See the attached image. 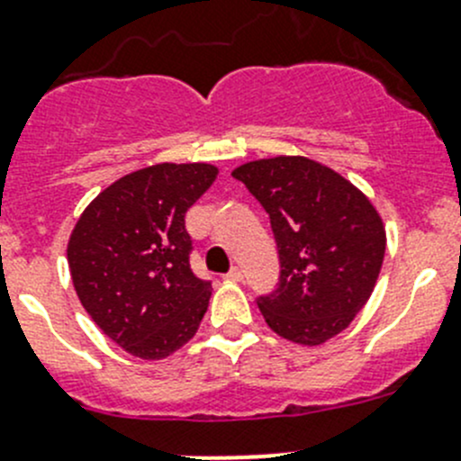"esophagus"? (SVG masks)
<instances>
[{"instance_id": "1", "label": "esophagus", "mask_w": 461, "mask_h": 461, "mask_svg": "<svg viewBox=\"0 0 461 461\" xmlns=\"http://www.w3.org/2000/svg\"><path fill=\"white\" fill-rule=\"evenodd\" d=\"M225 276H227V279H230V281H243V270L234 266L230 272H227Z\"/></svg>"}]
</instances>
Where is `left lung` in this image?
Returning a JSON list of instances; mask_svg holds the SVG:
<instances>
[{
	"instance_id": "left-lung-1",
	"label": "left lung",
	"mask_w": 461,
	"mask_h": 461,
	"mask_svg": "<svg viewBox=\"0 0 461 461\" xmlns=\"http://www.w3.org/2000/svg\"><path fill=\"white\" fill-rule=\"evenodd\" d=\"M231 176L266 209L279 249V284L257 299L267 326L308 347L347 329L385 257V227L367 195L308 158L258 159Z\"/></svg>"
}]
</instances>
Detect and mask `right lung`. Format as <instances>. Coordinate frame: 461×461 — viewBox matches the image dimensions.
I'll return each instance as SVG.
<instances>
[{"mask_svg":"<svg viewBox=\"0 0 461 461\" xmlns=\"http://www.w3.org/2000/svg\"><path fill=\"white\" fill-rule=\"evenodd\" d=\"M212 164H155L89 203L67 245L71 281L98 329L128 354L162 360L198 330L212 281L191 270L185 213L216 180Z\"/></svg>","mask_w":461,"mask_h":461,"instance_id":"1","label":"right lung"}]
</instances>
